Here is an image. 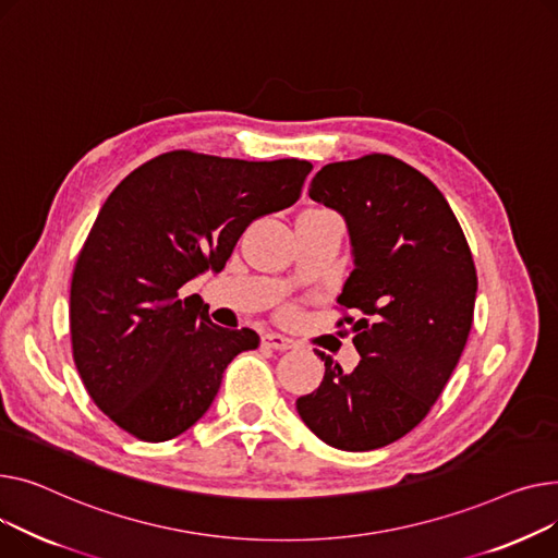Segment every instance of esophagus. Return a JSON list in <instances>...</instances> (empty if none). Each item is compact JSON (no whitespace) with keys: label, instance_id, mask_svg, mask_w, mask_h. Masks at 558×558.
Masks as SVG:
<instances>
[{"label":"esophagus","instance_id":"1","mask_svg":"<svg viewBox=\"0 0 558 558\" xmlns=\"http://www.w3.org/2000/svg\"><path fill=\"white\" fill-rule=\"evenodd\" d=\"M260 342H264V347H270V349H277V351H286V349L294 347V342L290 338L279 336V333H264Z\"/></svg>","mask_w":558,"mask_h":558}]
</instances>
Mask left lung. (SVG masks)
Returning a JSON list of instances; mask_svg holds the SVG:
<instances>
[{"label": "left lung", "mask_w": 558, "mask_h": 558, "mask_svg": "<svg viewBox=\"0 0 558 558\" xmlns=\"http://www.w3.org/2000/svg\"><path fill=\"white\" fill-rule=\"evenodd\" d=\"M308 195L349 227L353 270L338 326H353L360 363L342 372L317 351L324 380L298 412L333 448H383L416 428L460 363L475 311L473 254L444 193L391 155L326 163Z\"/></svg>", "instance_id": "obj_1"}]
</instances>
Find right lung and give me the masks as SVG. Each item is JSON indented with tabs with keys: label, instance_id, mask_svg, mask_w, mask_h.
<instances>
[{
	"label": "right lung",
	"instance_id": "add662e5",
	"mask_svg": "<svg viewBox=\"0 0 558 558\" xmlns=\"http://www.w3.org/2000/svg\"><path fill=\"white\" fill-rule=\"evenodd\" d=\"M311 169L171 150L110 193L72 272L70 336L87 395L121 430L153 444L182 435L227 365L258 347L256 331L222 329L180 288L222 270L254 218L298 203Z\"/></svg>",
	"mask_w": 558,
	"mask_h": 558
}]
</instances>
